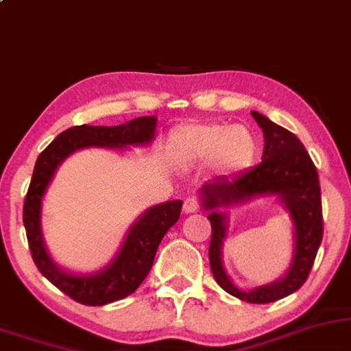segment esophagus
<instances>
[{"label": "esophagus", "instance_id": "34e87169", "mask_svg": "<svg viewBox=\"0 0 351 351\" xmlns=\"http://www.w3.org/2000/svg\"><path fill=\"white\" fill-rule=\"evenodd\" d=\"M199 209V201L196 199V197H188L186 201H184V206H183V210L186 214L189 213H196V210Z\"/></svg>", "mask_w": 351, "mask_h": 351}]
</instances>
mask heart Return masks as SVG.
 Segmentation results:
<instances>
[{
    "mask_svg": "<svg viewBox=\"0 0 351 351\" xmlns=\"http://www.w3.org/2000/svg\"><path fill=\"white\" fill-rule=\"evenodd\" d=\"M171 147L183 160L213 157L217 171L232 175L248 168L258 154L255 134L245 125L194 124L184 125L171 135Z\"/></svg>",
    "mask_w": 351,
    "mask_h": 351,
    "instance_id": "obj_1",
    "label": "heart"
}]
</instances>
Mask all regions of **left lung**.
I'll return each instance as SVG.
<instances>
[{"mask_svg":"<svg viewBox=\"0 0 351 351\" xmlns=\"http://www.w3.org/2000/svg\"><path fill=\"white\" fill-rule=\"evenodd\" d=\"M253 119L263 130L265 147L261 162L234 178H219L201 189L204 208L210 209L209 263L217 285L232 296L252 304H268L289 296L306 282L322 242L324 219L317 168L301 141L288 129L274 124L263 114L252 111ZM276 193L287 207L297 229V252L290 271L282 280L245 293L231 285L220 260L225 217L215 209L237 204L253 195Z\"/></svg>","mask_w":351,"mask_h":351,"instance_id":"left-lung-1","label":"left lung"}]
</instances>
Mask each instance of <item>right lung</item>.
Wrapping results in <instances>:
<instances>
[{"label": "right lung", "instance_id": "right-lung-1", "mask_svg": "<svg viewBox=\"0 0 351 351\" xmlns=\"http://www.w3.org/2000/svg\"><path fill=\"white\" fill-rule=\"evenodd\" d=\"M154 116H142L125 124L75 125L58 134L37 158L24 199L23 221L29 250L39 271L63 294L84 306H104L132 294L154 265L155 253L168 229L178 221L183 201L163 202L147 210L134 223L119 255L104 271L93 276H77L58 269L49 258L40 235V199L52 180L55 168L71 152L83 147H125L149 143L155 132Z\"/></svg>", "mask_w": 351, "mask_h": 351}]
</instances>
